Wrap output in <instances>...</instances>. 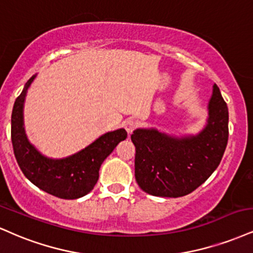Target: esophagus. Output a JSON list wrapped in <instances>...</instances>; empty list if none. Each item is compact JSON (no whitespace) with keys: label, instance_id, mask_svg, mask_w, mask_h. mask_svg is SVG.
Instances as JSON below:
<instances>
[{"label":"esophagus","instance_id":"1","mask_svg":"<svg viewBox=\"0 0 253 253\" xmlns=\"http://www.w3.org/2000/svg\"><path fill=\"white\" fill-rule=\"evenodd\" d=\"M136 126H138V124H136L134 120H127L124 125L125 129L127 130V133H128V134H132L133 130L136 128Z\"/></svg>","mask_w":253,"mask_h":253}]
</instances>
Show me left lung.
Listing matches in <instances>:
<instances>
[{"mask_svg": "<svg viewBox=\"0 0 253 253\" xmlns=\"http://www.w3.org/2000/svg\"><path fill=\"white\" fill-rule=\"evenodd\" d=\"M130 139L140 188L156 197L186 196L220 164L229 139V109L214 84L208 125L198 135L178 139L157 129H136Z\"/></svg>", "mask_w": 253, "mask_h": 253, "instance_id": "left-lung-1", "label": "left lung"}]
</instances>
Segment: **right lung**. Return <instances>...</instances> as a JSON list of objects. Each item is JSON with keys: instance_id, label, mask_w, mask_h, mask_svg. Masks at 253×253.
Masks as SVG:
<instances>
[{"instance_id": "obj_1", "label": "right lung", "mask_w": 253, "mask_h": 253, "mask_svg": "<svg viewBox=\"0 0 253 253\" xmlns=\"http://www.w3.org/2000/svg\"><path fill=\"white\" fill-rule=\"evenodd\" d=\"M27 81L22 93L16 97L11 113V142L21 171L35 186L61 199H78L95 186L103 160L117 145L127 138L124 128L109 132L88 147L65 159H49L40 154L29 144L23 128V102L33 80Z\"/></svg>"}]
</instances>
